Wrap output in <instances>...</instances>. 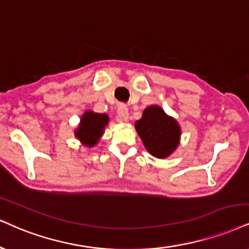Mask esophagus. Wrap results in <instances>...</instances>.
Masks as SVG:
<instances>
[{"label": "esophagus", "instance_id": "1", "mask_svg": "<svg viewBox=\"0 0 249 249\" xmlns=\"http://www.w3.org/2000/svg\"><path fill=\"white\" fill-rule=\"evenodd\" d=\"M118 119L120 122H128V120H129V112H128L127 106L120 105L118 107Z\"/></svg>", "mask_w": 249, "mask_h": 249}]
</instances>
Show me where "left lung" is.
I'll list each match as a JSON object with an SVG mask.
<instances>
[{
  "label": "left lung",
  "instance_id": "1",
  "mask_svg": "<svg viewBox=\"0 0 249 249\" xmlns=\"http://www.w3.org/2000/svg\"><path fill=\"white\" fill-rule=\"evenodd\" d=\"M135 129L146 151L156 158L170 157L180 144L179 122L158 105H151L143 110L142 118L135 122Z\"/></svg>",
  "mask_w": 249,
  "mask_h": 249
}]
</instances>
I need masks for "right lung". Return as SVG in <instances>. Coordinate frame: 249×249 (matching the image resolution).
Listing matches in <instances>:
<instances>
[{"label": "right lung", "mask_w": 249, "mask_h": 249, "mask_svg": "<svg viewBox=\"0 0 249 249\" xmlns=\"http://www.w3.org/2000/svg\"><path fill=\"white\" fill-rule=\"evenodd\" d=\"M108 122L109 116L105 113L85 110L84 114L81 116L78 127L75 129V137L84 146L93 148L99 143Z\"/></svg>", "instance_id": "add662e5"}]
</instances>
